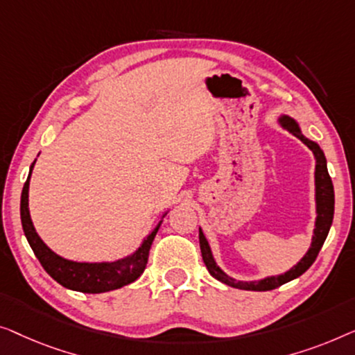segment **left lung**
I'll return each mask as SVG.
<instances>
[{"mask_svg":"<svg viewBox=\"0 0 355 355\" xmlns=\"http://www.w3.org/2000/svg\"><path fill=\"white\" fill-rule=\"evenodd\" d=\"M282 125L288 128L289 132H293L297 138H301L304 144H307V148H311L313 156L317 159L315 166V199H317V222H315V230H313V238L311 249H309L306 256L301 259V262H297V266H294L291 270L284 273V275L279 277H270L266 279H261V282H234L233 278H230L227 273H223L218 266L214 261L211 248H209V243L206 236H204L201 230H199V246H201V254L202 261L206 263L209 273L214 278H217L218 282L228 284V286L238 288V289H248V291H270V289H275L282 284L291 282V279L301 277L304 272L307 270L309 267L315 262V259L320 252V249L325 243L328 236L329 227H331L333 222V214H334V189H333V182L329 178L328 168H327V159L325 154L318 146L317 143L311 141V139L304 138L301 135V130H299L297 123L289 117H282L279 119Z\"/></svg>","mask_w":355,"mask_h":355,"instance_id":"8db88e82","label":"left lung"}]
</instances>
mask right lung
<instances>
[{
	"mask_svg": "<svg viewBox=\"0 0 355 355\" xmlns=\"http://www.w3.org/2000/svg\"><path fill=\"white\" fill-rule=\"evenodd\" d=\"M33 164L30 167V173H32ZM30 173L26 184H24L22 196H21V220L22 228L26 233V238L35 252V256L42 263V267L46 270V273L51 278L56 279L59 284H62L64 288L73 289V291L80 293H106L112 291V289L122 288L128 283H133L141 273L144 272L149 257V249L154 241L159 225L148 234V238L144 239L141 246L137 249V252H133L132 256L122 261L111 262V263H80L66 261V259L59 257L58 254H54L46 244H44L40 236L35 232L33 223L30 220V212H28V182H30Z\"/></svg>",
	"mask_w": 355,
	"mask_h": 355,
	"instance_id": "1",
	"label": "right lung"
}]
</instances>
